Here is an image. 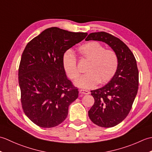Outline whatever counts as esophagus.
Returning <instances> with one entry per match:
<instances>
[{
  "label": "esophagus",
  "instance_id": "34e87169",
  "mask_svg": "<svg viewBox=\"0 0 152 152\" xmlns=\"http://www.w3.org/2000/svg\"><path fill=\"white\" fill-rule=\"evenodd\" d=\"M80 93H81V94L83 95H89L90 92L88 90H84V89H80Z\"/></svg>",
  "mask_w": 152,
  "mask_h": 152
}]
</instances>
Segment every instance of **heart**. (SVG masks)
<instances>
[{
  "label": "heart",
  "instance_id": "heart-1",
  "mask_svg": "<svg viewBox=\"0 0 152 152\" xmlns=\"http://www.w3.org/2000/svg\"><path fill=\"white\" fill-rule=\"evenodd\" d=\"M78 53L82 58L89 61L84 75L76 80L75 85L79 88L90 89L95 87L99 82L104 84L112 79L117 72L119 59L114 50L105 49L97 41H90L80 46ZM63 69L71 80H76L80 74L77 60L70 50L64 53L62 59Z\"/></svg>",
  "mask_w": 152,
  "mask_h": 152
}]
</instances>
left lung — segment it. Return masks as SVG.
<instances>
[{
    "label": "left lung",
    "instance_id": "1",
    "mask_svg": "<svg viewBox=\"0 0 152 152\" xmlns=\"http://www.w3.org/2000/svg\"><path fill=\"white\" fill-rule=\"evenodd\" d=\"M86 41H101L117 53L119 64L114 76L102 88L91 91L95 99L88 115L93 124L112 127L127 117L138 89V70L133 53L124 42L106 32L90 33Z\"/></svg>",
    "mask_w": 152,
    "mask_h": 152
}]
</instances>
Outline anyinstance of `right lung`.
Returning <instances> with one entry per match:
<instances>
[{
  "instance_id": "1",
  "label": "right lung",
  "mask_w": 152,
  "mask_h": 152,
  "mask_svg": "<svg viewBox=\"0 0 152 152\" xmlns=\"http://www.w3.org/2000/svg\"><path fill=\"white\" fill-rule=\"evenodd\" d=\"M51 27L28 42L22 53L18 80L23 112L40 127H53L66 119L69 106L78 98V89L67 78L64 53L86 37Z\"/></svg>"
}]
</instances>
